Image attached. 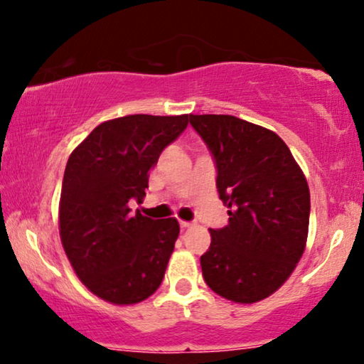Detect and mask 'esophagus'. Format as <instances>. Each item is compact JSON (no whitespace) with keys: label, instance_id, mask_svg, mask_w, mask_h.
<instances>
[{"label":"esophagus","instance_id":"obj_1","mask_svg":"<svg viewBox=\"0 0 364 364\" xmlns=\"http://www.w3.org/2000/svg\"><path fill=\"white\" fill-rule=\"evenodd\" d=\"M192 227H193L192 222H183V220H181V228H182V230H187V228H192Z\"/></svg>","mask_w":364,"mask_h":364}]
</instances>
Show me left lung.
<instances>
[{
  "label": "left lung",
  "mask_w": 364,
  "mask_h": 364,
  "mask_svg": "<svg viewBox=\"0 0 364 364\" xmlns=\"http://www.w3.org/2000/svg\"><path fill=\"white\" fill-rule=\"evenodd\" d=\"M213 157L228 225L210 228L202 275L217 295L255 303L278 290L306 245L310 191L301 168L275 132L235 116H192Z\"/></svg>",
  "instance_id": "1"
}]
</instances>
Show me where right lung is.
<instances>
[{
  "instance_id": "add662e5",
  "label": "right lung",
  "mask_w": 364,
  "mask_h": 364,
  "mask_svg": "<svg viewBox=\"0 0 364 364\" xmlns=\"http://www.w3.org/2000/svg\"><path fill=\"white\" fill-rule=\"evenodd\" d=\"M187 124L188 114L112 119L69 157L59 205L61 242L79 280L102 300L132 305L161 287L178 222L132 213L129 203L142 202L149 172Z\"/></svg>"
}]
</instances>
